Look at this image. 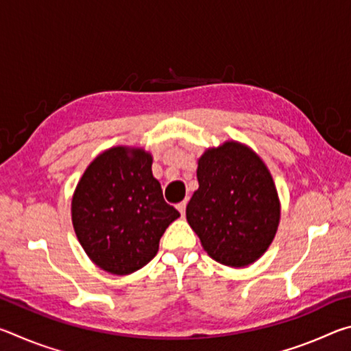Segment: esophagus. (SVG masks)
<instances>
[{"mask_svg": "<svg viewBox=\"0 0 351 351\" xmlns=\"http://www.w3.org/2000/svg\"><path fill=\"white\" fill-rule=\"evenodd\" d=\"M186 206H187L186 201H181V203H178V204H176V209L180 210L181 215H184V213H186Z\"/></svg>", "mask_w": 351, "mask_h": 351, "instance_id": "34e87169", "label": "esophagus"}]
</instances>
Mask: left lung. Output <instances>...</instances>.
I'll return each instance as SVG.
<instances>
[{"mask_svg":"<svg viewBox=\"0 0 351 351\" xmlns=\"http://www.w3.org/2000/svg\"><path fill=\"white\" fill-rule=\"evenodd\" d=\"M186 217L204 251L226 266L257 260L274 239L280 203L269 170L247 147L226 142L198 161Z\"/></svg>","mask_w":351,"mask_h":351,"instance_id":"left-lung-1","label":"left lung"}]
</instances>
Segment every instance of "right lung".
Masks as SVG:
<instances>
[{
  "label": "right lung",
  "mask_w": 351,
  "mask_h": 351,
  "mask_svg": "<svg viewBox=\"0 0 351 351\" xmlns=\"http://www.w3.org/2000/svg\"><path fill=\"white\" fill-rule=\"evenodd\" d=\"M178 217L153 178L152 156L141 148L114 147L100 154L85 170L73 198L80 245L99 268L116 276L145 266Z\"/></svg>",
  "instance_id": "obj_1"
}]
</instances>
